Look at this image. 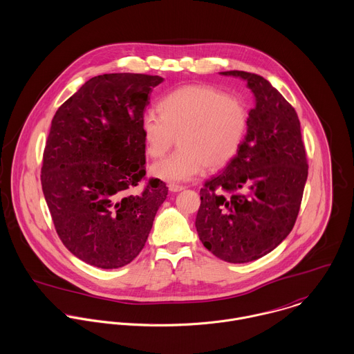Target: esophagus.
I'll return each mask as SVG.
<instances>
[{
  "mask_svg": "<svg viewBox=\"0 0 354 354\" xmlns=\"http://www.w3.org/2000/svg\"><path fill=\"white\" fill-rule=\"evenodd\" d=\"M184 187L183 185H177V184H169V191L170 192H180L183 191Z\"/></svg>",
  "mask_w": 354,
  "mask_h": 354,
  "instance_id": "esophagus-1",
  "label": "esophagus"
}]
</instances>
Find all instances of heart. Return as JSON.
<instances>
[{"label": "heart", "instance_id": "obj_1", "mask_svg": "<svg viewBox=\"0 0 354 354\" xmlns=\"http://www.w3.org/2000/svg\"><path fill=\"white\" fill-rule=\"evenodd\" d=\"M158 111L146 110L140 129L147 153L156 159L173 146L180 149L152 166V174L167 183L198 177L204 167L216 170L240 151L248 127L244 102L207 84H187L169 91Z\"/></svg>", "mask_w": 354, "mask_h": 354}]
</instances>
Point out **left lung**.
I'll use <instances>...</instances> for the list:
<instances>
[{"label": "left lung", "mask_w": 354, "mask_h": 354, "mask_svg": "<svg viewBox=\"0 0 354 354\" xmlns=\"http://www.w3.org/2000/svg\"><path fill=\"white\" fill-rule=\"evenodd\" d=\"M245 79L256 98L236 158L201 189L196 230L203 245L229 263H248L292 232L303 201L308 160L295 107L264 77Z\"/></svg>", "instance_id": "1"}]
</instances>
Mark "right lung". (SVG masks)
<instances>
[{"mask_svg": "<svg viewBox=\"0 0 354 354\" xmlns=\"http://www.w3.org/2000/svg\"><path fill=\"white\" fill-rule=\"evenodd\" d=\"M162 82L145 73L95 76L51 120L42 191L59 240L91 266L109 270L131 263L167 196L163 181L146 177L140 129L152 88Z\"/></svg>", "mask_w": 354, "mask_h": 354, "instance_id": "1", "label": "right lung"}]
</instances>
